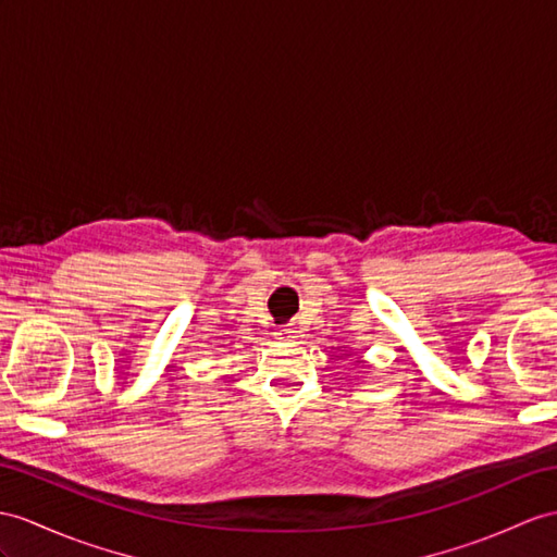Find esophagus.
Segmentation results:
<instances>
[{
    "mask_svg": "<svg viewBox=\"0 0 557 557\" xmlns=\"http://www.w3.org/2000/svg\"><path fill=\"white\" fill-rule=\"evenodd\" d=\"M278 335L283 337V341H293V337H297V331L295 329H283Z\"/></svg>",
    "mask_w": 557,
    "mask_h": 557,
    "instance_id": "34e87169",
    "label": "esophagus"
}]
</instances>
